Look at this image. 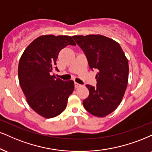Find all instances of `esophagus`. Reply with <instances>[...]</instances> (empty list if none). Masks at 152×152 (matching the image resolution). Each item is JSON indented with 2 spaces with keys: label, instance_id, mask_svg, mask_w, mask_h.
<instances>
[{
  "label": "esophagus",
  "instance_id": "obj_1",
  "mask_svg": "<svg viewBox=\"0 0 152 152\" xmlns=\"http://www.w3.org/2000/svg\"><path fill=\"white\" fill-rule=\"evenodd\" d=\"M80 87H82L81 85H80V84L77 83V82H75V88H79Z\"/></svg>",
  "mask_w": 152,
  "mask_h": 152
}]
</instances>
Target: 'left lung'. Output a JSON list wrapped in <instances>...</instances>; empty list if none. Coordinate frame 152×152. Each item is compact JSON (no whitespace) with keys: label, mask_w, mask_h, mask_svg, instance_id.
I'll use <instances>...</instances> for the list:
<instances>
[{"label":"left lung","mask_w":152,"mask_h":152,"mask_svg":"<svg viewBox=\"0 0 152 152\" xmlns=\"http://www.w3.org/2000/svg\"><path fill=\"white\" fill-rule=\"evenodd\" d=\"M72 38L83 50L91 69L96 68V87L86 85L89 94L85 109L96 117L113 112L124 96L128 83V60L118 43L103 35H76Z\"/></svg>","instance_id":"left-lung-1"}]
</instances>
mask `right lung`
Listing matches in <instances>:
<instances>
[{"mask_svg":"<svg viewBox=\"0 0 152 152\" xmlns=\"http://www.w3.org/2000/svg\"><path fill=\"white\" fill-rule=\"evenodd\" d=\"M67 45L75 46L70 36L43 35L35 39L20 59L18 78L29 106L46 118L58 115L65 109L75 89L72 80L63 81L52 72L59 52Z\"/></svg>","mask_w":152,"mask_h":152,"instance_id":"right-lung-1","label":"right lung"}]
</instances>
